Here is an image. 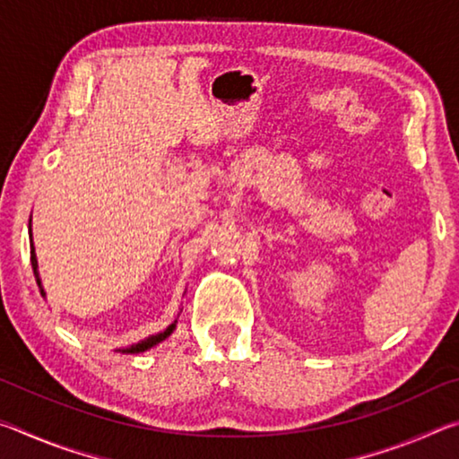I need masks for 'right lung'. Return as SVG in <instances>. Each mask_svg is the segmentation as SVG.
Segmentation results:
<instances>
[{"label": "right lung", "mask_w": 459, "mask_h": 459, "mask_svg": "<svg viewBox=\"0 0 459 459\" xmlns=\"http://www.w3.org/2000/svg\"><path fill=\"white\" fill-rule=\"evenodd\" d=\"M30 259H32V267H34V273H36V279H38V261H36L34 247H32V251H30ZM38 283H40V279H38ZM174 325H176V324L169 325V328H168L166 332H161V333H155V336H152V338L143 340L142 344H135V346H131V348H127V351H123V352H143V351H147V348H152V346H155V344H160L161 340H166V338L169 336V333H172Z\"/></svg>", "instance_id": "add662e5"}]
</instances>
